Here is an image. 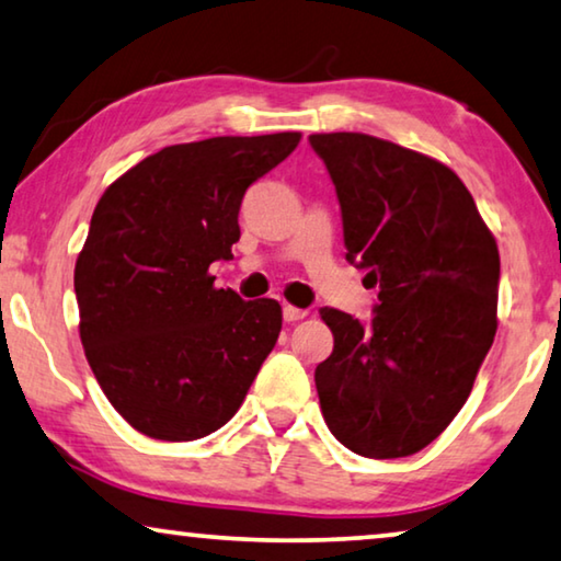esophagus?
Here are the masks:
<instances>
[{
  "label": "esophagus",
  "mask_w": 561,
  "mask_h": 561,
  "mask_svg": "<svg viewBox=\"0 0 561 561\" xmlns=\"http://www.w3.org/2000/svg\"><path fill=\"white\" fill-rule=\"evenodd\" d=\"M282 314H284V322H297V320H302V317H307L305 309H299V307H291V305H284Z\"/></svg>",
  "instance_id": "esophagus-1"
}]
</instances>
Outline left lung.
I'll return each mask as SVG.
<instances>
[{
	"label": "left lung",
	"mask_w": 561,
	"mask_h": 561,
	"mask_svg": "<svg viewBox=\"0 0 561 561\" xmlns=\"http://www.w3.org/2000/svg\"><path fill=\"white\" fill-rule=\"evenodd\" d=\"M337 191L345 259L378 284L373 320L320 309L334 350L317 365L324 423L367 458L436 440L471 396L496 334L499 249L463 181L365 133H314Z\"/></svg>",
	"instance_id": "1"
}]
</instances>
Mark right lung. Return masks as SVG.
I'll return each mask as SVG.
<instances>
[{
	"instance_id": "obj_1",
	"label": "right lung",
	"mask_w": 561,
	"mask_h": 561,
	"mask_svg": "<svg viewBox=\"0 0 561 561\" xmlns=\"http://www.w3.org/2000/svg\"><path fill=\"white\" fill-rule=\"evenodd\" d=\"M299 138L169 146L100 196L75 264L80 340L107 400L144 436L219 431L272 353L279 302L216 289L208 266L233 256L241 198Z\"/></svg>"
}]
</instances>
